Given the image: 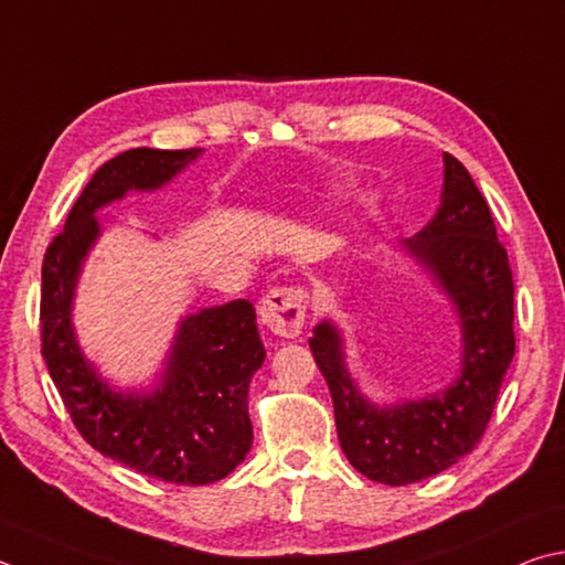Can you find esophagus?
Here are the masks:
<instances>
[{"label":"esophagus","mask_w":565,"mask_h":565,"mask_svg":"<svg viewBox=\"0 0 565 565\" xmlns=\"http://www.w3.org/2000/svg\"><path fill=\"white\" fill-rule=\"evenodd\" d=\"M259 318L274 335L296 338L306 321V291L296 286L271 289L262 299Z\"/></svg>","instance_id":"1"}]
</instances>
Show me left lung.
I'll list each match as a JSON object with an SVG mask.
<instances>
[{"label":"left lung","instance_id":"left-lung-1","mask_svg":"<svg viewBox=\"0 0 565 565\" xmlns=\"http://www.w3.org/2000/svg\"><path fill=\"white\" fill-rule=\"evenodd\" d=\"M443 160L435 217L397 252L423 266L457 316L461 351L452 383L423 397L375 403L348 367L345 338L331 318L316 323L309 338L331 390L343 455L361 475L390 487L435 477L479 445L516 351L507 249L467 168L449 152Z\"/></svg>","mask_w":565,"mask_h":565}]
</instances>
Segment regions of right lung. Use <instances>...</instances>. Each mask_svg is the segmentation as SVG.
Listing matches in <instances>:
<instances>
[{
    "mask_svg": "<svg viewBox=\"0 0 565 565\" xmlns=\"http://www.w3.org/2000/svg\"><path fill=\"white\" fill-rule=\"evenodd\" d=\"M202 148L120 152L96 170L41 266V353L86 443L130 469L170 484H212L252 449L249 383L266 351L247 299L180 318L148 387H116L81 351L74 301L81 269L100 237L98 210L128 192H156Z\"/></svg>",
    "mask_w": 565,
    "mask_h": 565,
    "instance_id": "obj_1",
    "label": "right lung"
}]
</instances>
